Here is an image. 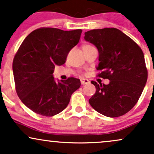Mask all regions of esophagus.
<instances>
[{
	"mask_svg": "<svg viewBox=\"0 0 154 154\" xmlns=\"http://www.w3.org/2000/svg\"><path fill=\"white\" fill-rule=\"evenodd\" d=\"M80 82L82 85H86V84H88V83L90 82V81L88 80V79L82 78V79H80Z\"/></svg>",
	"mask_w": 154,
	"mask_h": 154,
	"instance_id": "obj_1",
	"label": "esophagus"
}]
</instances>
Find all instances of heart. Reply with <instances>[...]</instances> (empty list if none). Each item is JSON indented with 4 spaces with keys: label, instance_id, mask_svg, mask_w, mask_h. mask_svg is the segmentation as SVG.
<instances>
[{
    "label": "heart",
    "instance_id": "b5f03b06",
    "mask_svg": "<svg viewBox=\"0 0 154 154\" xmlns=\"http://www.w3.org/2000/svg\"><path fill=\"white\" fill-rule=\"evenodd\" d=\"M92 48H93V47L91 45H89V44H85V45H83L82 46V49L83 52H84V51H88V49Z\"/></svg>",
    "mask_w": 154,
    "mask_h": 154
}]
</instances>
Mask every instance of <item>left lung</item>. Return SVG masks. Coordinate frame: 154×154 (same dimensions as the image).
I'll return each instance as SVG.
<instances>
[{
	"instance_id": "8db88e82",
	"label": "left lung",
	"mask_w": 154,
	"mask_h": 154,
	"mask_svg": "<svg viewBox=\"0 0 154 154\" xmlns=\"http://www.w3.org/2000/svg\"><path fill=\"white\" fill-rule=\"evenodd\" d=\"M85 40L95 45L99 54L98 77L109 84L95 86L89 103L108 117H117L137 103L147 82L148 71L142 50L134 40L116 28L93 29L85 32Z\"/></svg>"
}]
</instances>
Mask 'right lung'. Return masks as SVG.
Wrapping results in <instances>:
<instances>
[{"label":"right lung","instance_id":"obj_1","mask_svg":"<svg viewBox=\"0 0 154 154\" xmlns=\"http://www.w3.org/2000/svg\"><path fill=\"white\" fill-rule=\"evenodd\" d=\"M82 29L63 31L43 27L32 31L21 44L13 61L16 91L26 107L42 116H53L66 109L79 79L56 82V65L66 62L70 50L79 43Z\"/></svg>","mask_w":154,"mask_h":154}]
</instances>
